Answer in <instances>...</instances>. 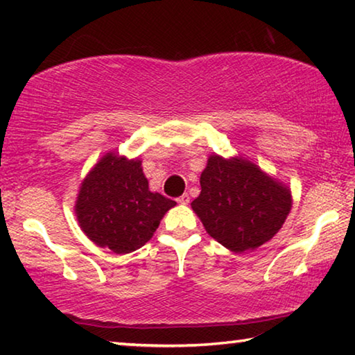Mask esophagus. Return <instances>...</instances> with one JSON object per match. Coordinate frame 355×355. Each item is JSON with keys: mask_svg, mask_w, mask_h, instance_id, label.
<instances>
[{"mask_svg": "<svg viewBox=\"0 0 355 355\" xmlns=\"http://www.w3.org/2000/svg\"><path fill=\"white\" fill-rule=\"evenodd\" d=\"M177 202L180 203V205H188V203H189V196L188 194L180 196V197H177Z\"/></svg>", "mask_w": 355, "mask_h": 355, "instance_id": "obj_1", "label": "esophagus"}]
</instances>
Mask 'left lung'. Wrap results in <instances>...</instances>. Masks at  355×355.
<instances>
[{
    "label": "left lung",
    "mask_w": 355,
    "mask_h": 355,
    "mask_svg": "<svg viewBox=\"0 0 355 355\" xmlns=\"http://www.w3.org/2000/svg\"><path fill=\"white\" fill-rule=\"evenodd\" d=\"M200 186L192 209L209 236L236 254L269 241L291 209L288 188L249 161L209 156Z\"/></svg>",
    "instance_id": "8db88e82"
}]
</instances>
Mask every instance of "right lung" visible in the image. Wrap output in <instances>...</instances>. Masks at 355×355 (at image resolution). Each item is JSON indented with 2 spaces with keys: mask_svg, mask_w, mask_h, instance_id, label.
<instances>
[{
  "mask_svg": "<svg viewBox=\"0 0 355 355\" xmlns=\"http://www.w3.org/2000/svg\"><path fill=\"white\" fill-rule=\"evenodd\" d=\"M175 202L148 191L141 161L107 153L81 184L78 222L89 239L116 254H130L153 236Z\"/></svg>",
  "mask_w": 355,
  "mask_h": 355,
  "instance_id": "obj_1",
  "label": "right lung"
}]
</instances>
